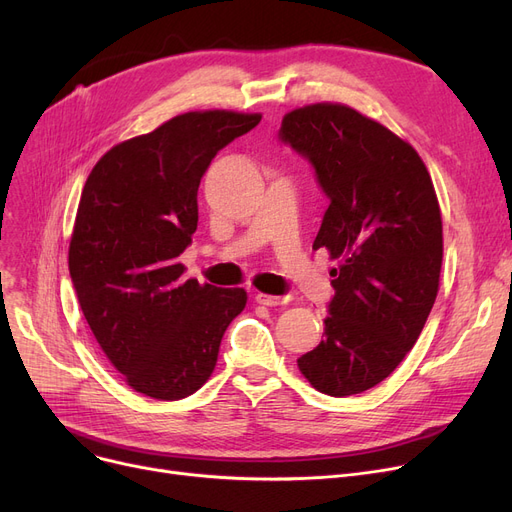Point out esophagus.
<instances>
[{"mask_svg": "<svg viewBox=\"0 0 512 512\" xmlns=\"http://www.w3.org/2000/svg\"><path fill=\"white\" fill-rule=\"evenodd\" d=\"M255 301H257L259 305H265V307H276V305L288 303V297H272V294L257 292V294H255Z\"/></svg>", "mask_w": 512, "mask_h": 512, "instance_id": "34e87169", "label": "esophagus"}]
</instances>
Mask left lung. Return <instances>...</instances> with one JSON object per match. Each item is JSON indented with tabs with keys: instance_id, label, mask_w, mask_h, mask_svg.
Instances as JSON below:
<instances>
[{
	"instance_id": "1",
	"label": "left lung",
	"mask_w": 512,
	"mask_h": 512,
	"mask_svg": "<svg viewBox=\"0 0 512 512\" xmlns=\"http://www.w3.org/2000/svg\"><path fill=\"white\" fill-rule=\"evenodd\" d=\"M278 139L309 161L330 201L313 249L340 261L324 340L297 363L315 390L359 394L407 357L434 307L442 267L434 184L409 143L340 103L286 114Z\"/></svg>"
}]
</instances>
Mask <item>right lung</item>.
Masks as SVG:
<instances>
[{
  "label": "right lung",
  "mask_w": 512,
  "mask_h": 512,
  "mask_svg": "<svg viewBox=\"0 0 512 512\" xmlns=\"http://www.w3.org/2000/svg\"><path fill=\"white\" fill-rule=\"evenodd\" d=\"M259 114L188 112L107 151L80 197L68 251L78 305L128 386L157 400L197 392L218 361L242 288L184 280L211 159Z\"/></svg>",
  "instance_id": "1"
}]
</instances>
